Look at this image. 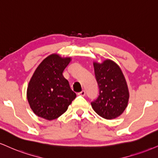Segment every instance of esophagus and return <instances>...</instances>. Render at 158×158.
I'll return each mask as SVG.
<instances>
[{
	"label": "esophagus",
	"instance_id": "1",
	"mask_svg": "<svg viewBox=\"0 0 158 158\" xmlns=\"http://www.w3.org/2000/svg\"><path fill=\"white\" fill-rule=\"evenodd\" d=\"M79 95H80V96H85V94H86V92H85V90H82V91H81L80 93H79V94H78Z\"/></svg>",
	"mask_w": 158,
	"mask_h": 158
}]
</instances>
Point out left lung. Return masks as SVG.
<instances>
[{"mask_svg": "<svg viewBox=\"0 0 158 158\" xmlns=\"http://www.w3.org/2000/svg\"><path fill=\"white\" fill-rule=\"evenodd\" d=\"M99 96L91 102L93 109L106 119L118 117L127 107L130 98L128 87L120 67L113 61L94 62Z\"/></svg>", "mask_w": 158, "mask_h": 158, "instance_id": "obj_1", "label": "left lung"}]
</instances>
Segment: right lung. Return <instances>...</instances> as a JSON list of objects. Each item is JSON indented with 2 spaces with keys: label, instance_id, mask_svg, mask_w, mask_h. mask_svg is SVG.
Segmentation results:
<instances>
[{
  "label": "right lung",
  "instance_id": "right-lung-1",
  "mask_svg": "<svg viewBox=\"0 0 158 158\" xmlns=\"http://www.w3.org/2000/svg\"><path fill=\"white\" fill-rule=\"evenodd\" d=\"M71 60L53 54L35 70L27 87V99L37 116L48 121L57 118L77 97L62 74Z\"/></svg>",
  "mask_w": 158,
  "mask_h": 158
}]
</instances>
